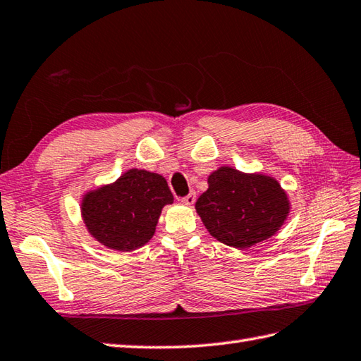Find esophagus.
I'll list each match as a JSON object with an SVG mask.
<instances>
[{
	"mask_svg": "<svg viewBox=\"0 0 361 361\" xmlns=\"http://www.w3.org/2000/svg\"><path fill=\"white\" fill-rule=\"evenodd\" d=\"M195 201H196V195L193 193V191H191V193L188 195V196H185L183 199H180V202L182 204H185V205H188V207H191L195 204Z\"/></svg>",
	"mask_w": 361,
	"mask_h": 361,
	"instance_id": "1",
	"label": "esophagus"
}]
</instances>
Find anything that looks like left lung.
Returning <instances> with one entry per match:
<instances>
[{
	"label": "left lung",
	"instance_id": "8db88e82",
	"mask_svg": "<svg viewBox=\"0 0 361 361\" xmlns=\"http://www.w3.org/2000/svg\"><path fill=\"white\" fill-rule=\"evenodd\" d=\"M196 213L216 241L233 248L253 247L275 236L290 213L287 191L275 178L219 166L208 176Z\"/></svg>",
	"mask_w": 361,
	"mask_h": 361
}]
</instances>
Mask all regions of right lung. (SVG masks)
I'll return each instance as SVG.
<instances>
[{"label": "right lung", "mask_w": 361, "mask_h": 361, "mask_svg": "<svg viewBox=\"0 0 361 361\" xmlns=\"http://www.w3.org/2000/svg\"><path fill=\"white\" fill-rule=\"evenodd\" d=\"M173 195L162 174L131 168L111 183L87 190L80 213L87 233L111 250L133 252L154 236Z\"/></svg>", "instance_id": "right-lung-1"}]
</instances>
